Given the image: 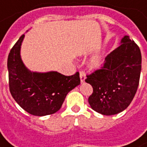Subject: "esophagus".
Here are the masks:
<instances>
[{"label": "esophagus", "instance_id": "obj_1", "mask_svg": "<svg viewBox=\"0 0 147 147\" xmlns=\"http://www.w3.org/2000/svg\"><path fill=\"white\" fill-rule=\"evenodd\" d=\"M80 79H81V82H85V80H86V74H85L84 72H80Z\"/></svg>", "mask_w": 147, "mask_h": 147}]
</instances>
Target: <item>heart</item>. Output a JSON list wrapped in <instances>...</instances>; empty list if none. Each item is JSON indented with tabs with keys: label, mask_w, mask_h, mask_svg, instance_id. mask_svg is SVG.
Returning a JSON list of instances; mask_svg holds the SVG:
<instances>
[{
	"label": "heart",
	"mask_w": 147,
	"mask_h": 147,
	"mask_svg": "<svg viewBox=\"0 0 147 147\" xmlns=\"http://www.w3.org/2000/svg\"><path fill=\"white\" fill-rule=\"evenodd\" d=\"M103 63V59L101 53H98V54H96L92 58L90 61V65L92 69H98L102 65Z\"/></svg>",
	"instance_id": "obj_1"
}]
</instances>
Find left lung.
Listing matches in <instances>:
<instances>
[{"instance_id":"obj_1","label":"left lung","mask_w":147,"mask_h":147,"mask_svg":"<svg viewBox=\"0 0 147 147\" xmlns=\"http://www.w3.org/2000/svg\"><path fill=\"white\" fill-rule=\"evenodd\" d=\"M105 60L102 69L87 76L86 82L94 90L88 99L91 108L109 116L126 110L137 92L142 69L141 51L126 35Z\"/></svg>"}]
</instances>
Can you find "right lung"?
<instances>
[{
	"label": "right lung",
	"mask_w": 147,
	"mask_h": 147,
	"mask_svg": "<svg viewBox=\"0 0 147 147\" xmlns=\"http://www.w3.org/2000/svg\"><path fill=\"white\" fill-rule=\"evenodd\" d=\"M23 34L8 57L9 90L22 109L35 116H45L60 110L67 94L80 85L79 73L65 76L57 71L29 70L23 63L21 46Z\"/></svg>",
	"instance_id": "add662e5"
}]
</instances>
